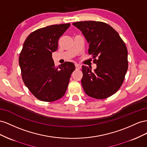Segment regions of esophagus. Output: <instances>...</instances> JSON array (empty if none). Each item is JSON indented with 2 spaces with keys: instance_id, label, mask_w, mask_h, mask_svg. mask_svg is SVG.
<instances>
[{
  "instance_id": "1",
  "label": "esophagus",
  "mask_w": 147,
  "mask_h": 147,
  "mask_svg": "<svg viewBox=\"0 0 147 147\" xmlns=\"http://www.w3.org/2000/svg\"><path fill=\"white\" fill-rule=\"evenodd\" d=\"M75 67H76V69H80L81 68V66H79L78 63H75Z\"/></svg>"
}]
</instances>
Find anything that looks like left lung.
Instances as JSON below:
<instances>
[{
	"mask_svg": "<svg viewBox=\"0 0 147 147\" xmlns=\"http://www.w3.org/2000/svg\"><path fill=\"white\" fill-rule=\"evenodd\" d=\"M73 24L85 37L89 44L88 52L97 65L94 72L88 66H82L84 90L87 95L97 99L110 97L122 85L128 68L125 43L118 33L105 23L86 21Z\"/></svg>",
	"mask_w": 147,
	"mask_h": 147,
	"instance_id": "8db88e82",
	"label": "left lung"
}]
</instances>
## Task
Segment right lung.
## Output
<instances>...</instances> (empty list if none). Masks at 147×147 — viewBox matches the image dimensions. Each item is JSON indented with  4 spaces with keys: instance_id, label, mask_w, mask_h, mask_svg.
Masks as SVG:
<instances>
[{
    "instance_id": "1",
    "label": "right lung",
    "mask_w": 147,
    "mask_h": 147,
    "mask_svg": "<svg viewBox=\"0 0 147 147\" xmlns=\"http://www.w3.org/2000/svg\"><path fill=\"white\" fill-rule=\"evenodd\" d=\"M69 26L66 23L37 29L23 44L19 57L23 81L41 101L53 102L61 98L75 69L73 63L68 61L55 67L52 55L58 49V39Z\"/></svg>"
}]
</instances>
